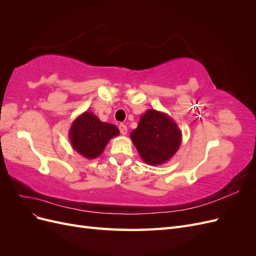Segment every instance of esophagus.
Returning <instances> with one entry per match:
<instances>
[{"label": "esophagus", "instance_id": "esophagus-1", "mask_svg": "<svg viewBox=\"0 0 256 256\" xmlns=\"http://www.w3.org/2000/svg\"><path fill=\"white\" fill-rule=\"evenodd\" d=\"M120 134L122 136H126L127 132H128V128H127L126 125H124V124H120Z\"/></svg>", "mask_w": 256, "mask_h": 256}]
</instances>
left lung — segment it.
<instances>
[{
	"mask_svg": "<svg viewBox=\"0 0 256 256\" xmlns=\"http://www.w3.org/2000/svg\"><path fill=\"white\" fill-rule=\"evenodd\" d=\"M182 138L171 116L154 109L141 115L138 127L130 134L140 157L150 166H161L171 159L180 147Z\"/></svg>",
	"mask_w": 256,
	"mask_h": 256,
	"instance_id": "1",
	"label": "left lung"
}]
</instances>
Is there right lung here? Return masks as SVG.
Returning a JSON list of instances; mask_svg holds the SVG:
<instances>
[{
    "instance_id": "obj_1",
    "label": "right lung",
    "mask_w": 256,
    "mask_h": 256,
    "mask_svg": "<svg viewBox=\"0 0 256 256\" xmlns=\"http://www.w3.org/2000/svg\"><path fill=\"white\" fill-rule=\"evenodd\" d=\"M118 134V127L102 122L92 111L80 114L72 122L68 132L72 148L86 159L99 157L111 138Z\"/></svg>"
}]
</instances>
